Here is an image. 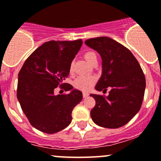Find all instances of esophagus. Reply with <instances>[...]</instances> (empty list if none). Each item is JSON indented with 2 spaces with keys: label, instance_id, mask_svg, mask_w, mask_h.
Wrapping results in <instances>:
<instances>
[{
  "label": "esophagus",
  "instance_id": "obj_1",
  "mask_svg": "<svg viewBox=\"0 0 161 161\" xmlns=\"http://www.w3.org/2000/svg\"><path fill=\"white\" fill-rule=\"evenodd\" d=\"M82 96H83V98H86L89 96V93H88V92H83Z\"/></svg>",
  "mask_w": 161,
  "mask_h": 161
}]
</instances>
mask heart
Wrapping results in <instances>:
<instances>
[{
	"instance_id": "1",
	"label": "heart",
	"mask_w": 161,
	"mask_h": 161,
	"mask_svg": "<svg viewBox=\"0 0 161 161\" xmlns=\"http://www.w3.org/2000/svg\"><path fill=\"white\" fill-rule=\"evenodd\" d=\"M84 58L89 64L92 65L94 62L97 61V55L94 52H86L84 54ZM69 70H72V64L70 65ZM96 82V78L93 75H82L79 76L75 81V86L76 89L82 91H89Z\"/></svg>"
}]
</instances>
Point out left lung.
Wrapping results in <instances>:
<instances>
[{"instance_id":"obj_1","label":"left lung","mask_w":161,"mask_h":161,"mask_svg":"<svg viewBox=\"0 0 161 161\" xmlns=\"http://www.w3.org/2000/svg\"><path fill=\"white\" fill-rule=\"evenodd\" d=\"M85 44L102 58V76L95 89L110 88L108 96L90 94L96 105L90 112L92 120L105 128H119L129 122L141 107L146 79L132 52L108 37L86 40Z\"/></svg>"}]
</instances>
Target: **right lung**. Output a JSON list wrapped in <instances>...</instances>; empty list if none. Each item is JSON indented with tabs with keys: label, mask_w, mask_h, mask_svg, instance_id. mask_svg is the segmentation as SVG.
Here are the masks:
<instances>
[{
	"label": "right lung",
	"mask_w": 161,
	"mask_h": 161,
	"mask_svg": "<svg viewBox=\"0 0 161 161\" xmlns=\"http://www.w3.org/2000/svg\"><path fill=\"white\" fill-rule=\"evenodd\" d=\"M82 45V39L49 41L31 53L21 67L17 97L35 129L51 134L72 122V109L82 101V92L72 89L70 84L64 87L70 94L55 96L53 90L67 84L62 81L69 75L71 63Z\"/></svg>",
	"instance_id": "add662e5"
}]
</instances>
